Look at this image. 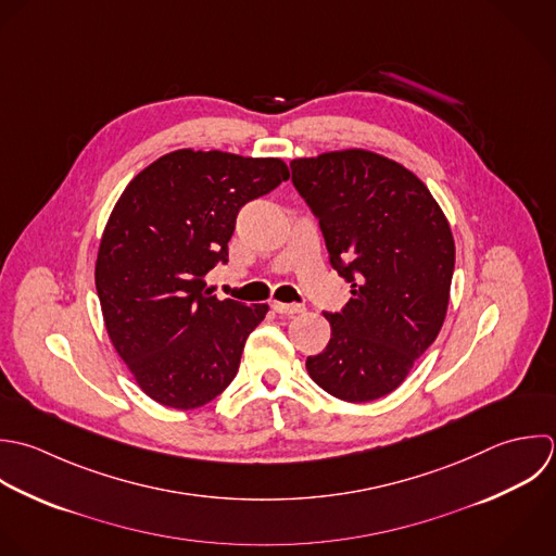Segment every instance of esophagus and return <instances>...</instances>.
Returning <instances> with one entry per match:
<instances>
[{
  "mask_svg": "<svg viewBox=\"0 0 556 556\" xmlns=\"http://www.w3.org/2000/svg\"><path fill=\"white\" fill-rule=\"evenodd\" d=\"M273 309H275L277 314H283V316H294V314H303V312H305V307H303V305H294V303H279V301H275V303H273Z\"/></svg>",
  "mask_w": 556,
  "mask_h": 556,
  "instance_id": "34e87169",
  "label": "esophagus"
}]
</instances>
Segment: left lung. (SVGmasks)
I'll use <instances>...</instances> for the list:
<instances>
[{
    "label": "left lung",
    "mask_w": 556,
    "mask_h": 556,
    "mask_svg": "<svg viewBox=\"0 0 556 556\" xmlns=\"http://www.w3.org/2000/svg\"><path fill=\"white\" fill-rule=\"evenodd\" d=\"M290 168L331 266L351 283L342 312L325 314L331 340L307 357V372L340 401H377L405 381L444 325L451 225L429 188L383 155L349 149L292 160Z\"/></svg>",
    "instance_id": "8db88e82"
}]
</instances>
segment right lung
Wrapping results in <instances>:
<instances>
[{"label":"right lung","mask_w":556,"mask_h":556,"mask_svg":"<svg viewBox=\"0 0 556 556\" xmlns=\"http://www.w3.org/2000/svg\"><path fill=\"white\" fill-rule=\"evenodd\" d=\"M288 177L277 157L179 149L116 201L99 244L97 296L116 353L160 405L194 409L233 381L268 305L218 301L203 277L229 262L240 207Z\"/></svg>","instance_id":"1"}]
</instances>
